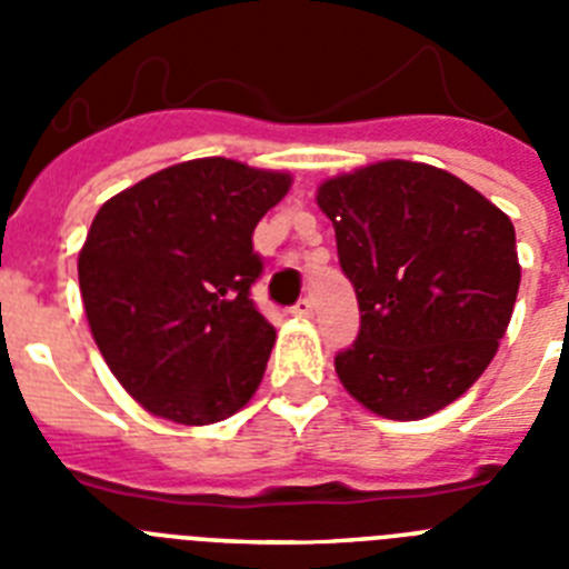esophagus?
I'll return each mask as SVG.
<instances>
[{
	"mask_svg": "<svg viewBox=\"0 0 569 569\" xmlns=\"http://www.w3.org/2000/svg\"><path fill=\"white\" fill-rule=\"evenodd\" d=\"M293 316H299V319H310V316H313V301L301 299L293 308Z\"/></svg>",
	"mask_w": 569,
	"mask_h": 569,
	"instance_id": "34e87169",
	"label": "esophagus"
}]
</instances>
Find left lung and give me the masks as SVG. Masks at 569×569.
I'll return each instance as SVG.
<instances>
[{
    "label": "left lung",
    "instance_id": "8db88e82",
    "mask_svg": "<svg viewBox=\"0 0 569 569\" xmlns=\"http://www.w3.org/2000/svg\"><path fill=\"white\" fill-rule=\"evenodd\" d=\"M316 204L359 299V339L336 356L347 393L393 421L453 405L487 370L516 308L510 216L459 176L407 159L325 179Z\"/></svg>",
    "mask_w": 569,
    "mask_h": 569
}]
</instances>
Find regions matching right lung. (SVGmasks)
Listing matches in <instances>:
<instances>
[{
    "label": "right lung",
    "instance_id": "obj_1",
    "mask_svg": "<svg viewBox=\"0 0 569 569\" xmlns=\"http://www.w3.org/2000/svg\"><path fill=\"white\" fill-rule=\"evenodd\" d=\"M293 176L190 159L110 196L79 250L84 316L110 373L173 425L224 421L259 390L276 330L250 301L253 230Z\"/></svg>",
    "mask_w": 569,
    "mask_h": 569
}]
</instances>
